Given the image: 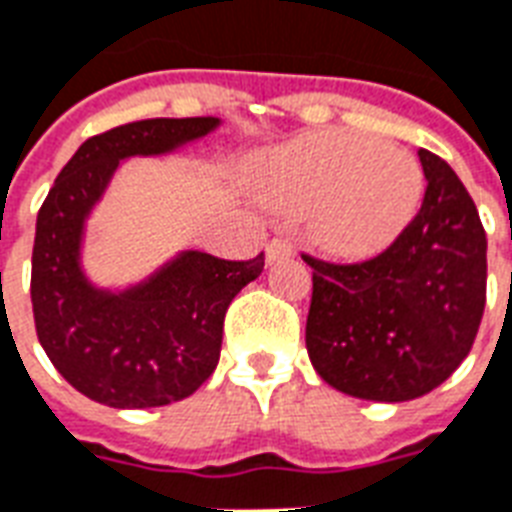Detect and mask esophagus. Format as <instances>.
I'll return each mask as SVG.
<instances>
[{
  "label": "esophagus",
  "instance_id": "obj_1",
  "mask_svg": "<svg viewBox=\"0 0 512 512\" xmlns=\"http://www.w3.org/2000/svg\"><path fill=\"white\" fill-rule=\"evenodd\" d=\"M293 253H296V248H293L288 240H277V237H275V240L267 245V261H269V264H275V261H280V259H291Z\"/></svg>",
  "mask_w": 512,
  "mask_h": 512
}]
</instances>
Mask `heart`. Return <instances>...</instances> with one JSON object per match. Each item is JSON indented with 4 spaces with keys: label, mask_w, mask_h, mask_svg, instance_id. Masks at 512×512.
I'll return each instance as SVG.
<instances>
[{
    "label": "heart",
    "mask_w": 512,
    "mask_h": 512,
    "mask_svg": "<svg viewBox=\"0 0 512 512\" xmlns=\"http://www.w3.org/2000/svg\"><path fill=\"white\" fill-rule=\"evenodd\" d=\"M253 192L277 211H307L320 251L366 261L408 229L425 197L417 157L379 138L320 130L277 146L251 170Z\"/></svg>",
    "instance_id": "obj_1"
}]
</instances>
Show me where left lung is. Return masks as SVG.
<instances>
[{
    "label": "left lung",
    "instance_id": "obj_1",
    "mask_svg": "<svg viewBox=\"0 0 512 512\" xmlns=\"http://www.w3.org/2000/svg\"><path fill=\"white\" fill-rule=\"evenodd\" d=\"M427 189L408 229L379 256L312 267L307 352L352 398L400 403L449 379L473 347L486 304V232L465 184L419 149Z\"/></svg>",
    "mask_w": 512,
    "mask_h": 512
}]
</instances>
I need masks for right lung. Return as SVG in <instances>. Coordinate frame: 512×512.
I'll list each match as a JSON object with an SVG mask.
<instances>
[{
  "label": "right lung",
  "instance_id": "add662e5",
  "mask_svg": "<svg viewBox=\"0 0 512 512\" xmlns=\"http://www.w3.org/2000/svg\"><path fill=\"white\" fill-rule=\"evenodd\" d=\"M216 125V117H157L87 138L39 208L31 253L39 344L74 390L104 406L154 408L189 398L219 363L229 301L264 269V253L229 261L186 251L146 283L109 293L87 283L79 267L85 216L120 160L173 152Z\"/></svg>",
  "mask_w": 512,
  "mask_h": 512
}]
</instances>
